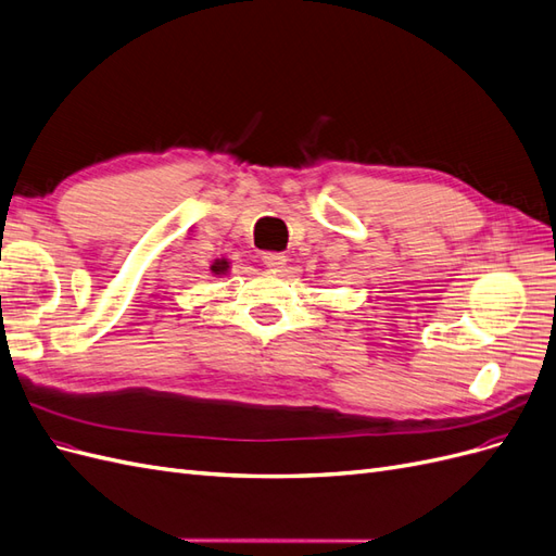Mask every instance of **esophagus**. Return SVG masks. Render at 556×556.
Returning a JSON list of instances; mask_svg holds the SVG:
<instances>
[{"label": "esophagus", "instance_id": "esophagus-1", "mask_svg": "<svg viewBox=\"0 0 556 556\" xmlns=\"http://www.w3.org/2000/svg\"><path fill=\"white\" fill-rule=\"evenodd\" d=\"M264 264H266V268H271V271H276V274L288 271V257H285L282 252H266Z\"/></svg>", "mask_w": 556, "mask_h": 556}]
</instances>
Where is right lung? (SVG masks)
<instances>
[{"instance_id": "1", "label": "right lung", "mask_w": 556, "mask_h": 556, "mask_svg": "<svg viewBox=\"0 0 556 556\" xmlns=\"http://www.w3.org/2000/svg\"><path fill=\"white\" fill-rule=\"evenodd\" d=\"M229 268H231V262L227 257H219V260L210 264V274H213L215 278H222V276L229 274Z\"/></svg>"}]
</instances>
